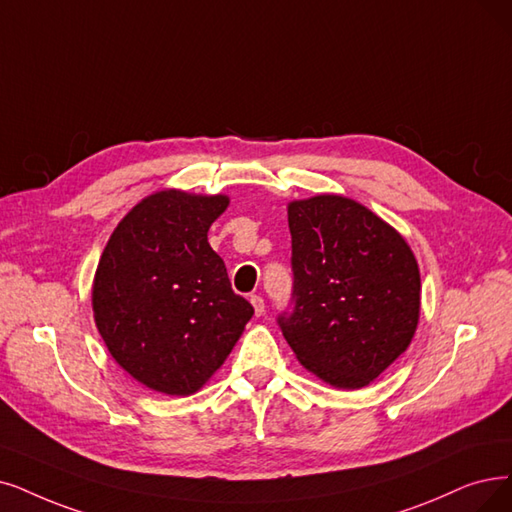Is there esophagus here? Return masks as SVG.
I'll list each match as a JSON object with an SVG mask.
<instances>
[{"label": "esophagus", "instance_id": "obj_1", "mask_svg": "<svg viewBox=\"0 0 512 512\" xmlns=\"http://www.w3.org/2000/svg\"><path fill=\"white\" fill-rule=\"evenodd\" d=\"M250 302H252V306H254V315L260 317V315L264 313V300H262L260 296H252Z\"/></svg>", "mask_w": 512, "mask_h": 512}]
</instances>
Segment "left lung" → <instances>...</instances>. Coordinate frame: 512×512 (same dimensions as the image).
Returning <instances> with one entry per match:
<instances>
[{
    "mask_svg": "<svg viewBox=\"0 0 512 512\" xmlns=\"http://www.w3.org/2000/svg\"><path fill=\"white\" fill-rule=\"evenodd\" d=\"M294 311L277 321L304 370L355 391L410 346L420 269L407 241L359 201L315 195L288 203Z\"/></svg>",
    "mask_w": 512,
    "mask_h": 512,
    "instance_id": "1",
    "label": "left lung"
}]
</instances>
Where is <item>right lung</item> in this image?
<instances>
[{
    "mask_svg": "<svg viewBox=\"0 0 512 512\" xmlns=\"http://www.w3.org/2000/svg\"><path fill=\"white\" fill-rule=\"evenodd\" d=\"M227 208V195L157 191L121 218L98 260V334L121 370L151 391L197 393L254 315L208 243Z\"/></svg>",
    "mask_w": 512,
    "mask_h": 512,
    "instance_id": "obj_1",
    "label": "right lung"
}]
</instances>
